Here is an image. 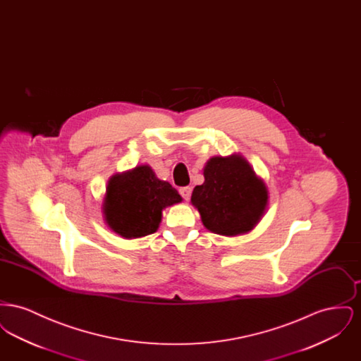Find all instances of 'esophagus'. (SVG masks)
<instances>
[{"label":"esophagus","mask_w":361,"mask_h":361,"mask_svg":"<svg viewBox=\"0 0 361 361\" xmlns=\"http://www.w3.org/2000/svg\"><path fill=\"white\" fill-rule=\"evenodd\" d=\"M190 193H192V188H190V187H183V188H180V195H181L183 199L187 200V202H188L189 197H190Z\"/></svg>","instance_id":"esophagus-1"}]
</instances>
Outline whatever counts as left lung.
<instances>
[{
    "mask_svg": "<svg viewBox=\"0 0 361 361\" xmlns=\"http://www.w3.org/2000/svg\"><path fill=\"white\" fill-rule=\"evenodd\" d=\"M190 202L209 231L237 235L258 224L268 192L245 158L214 157L204 168V183L195 187Z\"/></svg>",
    "mask_w": 361,
    "mask_h": 361,
    "instance_id": "8db88e82",
    "label": "left lung"
}]
</instances>
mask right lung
<instances>
[{
	"mask_svg": "<svg viewBox=\"0 0 361 361\" xmlns=\"http://www.w3.org/2000/svg\"><path fill=\"white\" fill-rule=\"evenodd\" d=\"M181 200L169 183L157 178L152 168L143 165L109 180L104 215L115 233L124 238H137L155 233L162 209Z\"/></svg>",
	"mask_w": 361,
	"mask_h": 361,
	"instance_id": "1",
	"label": "right lung"
}]
</instances>
